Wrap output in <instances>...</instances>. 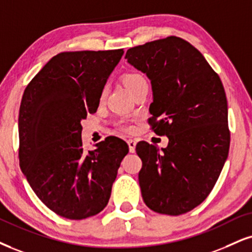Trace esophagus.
I'll return each instance as SVG.
<instances>
[{
    "label": "esophagus",
    "mask_w": 252,
    "mask_h": 252,
    "mask_svg": "<svg viewBox=\"0 0 252 252\" xmlns=\"http://www.w3.org/2000/svg\"><path fill=\"white\" fill-rule=\"evenodd\" d=\"M127 144H128L129 152H131V153H134V151H135V145H136V141H135V140H133V139H129V140H127Z\"/></svg>",
    "instance_id": "obj_1"
}]
</instances>
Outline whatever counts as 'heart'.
Segmentation results:
<instances>
[{"mask_svg": "<svg viewBox=\"0 0 252 252\" xmlns=\"http://www.w3.org/2000/svg\"><path fill=\"white\" fill-rule=\"evenodd\" d=\"M145 80H146L145 77L139 72H128V73H126L123 78V82H124V84H125L126 88L128 89L129 92H132L133 90H134L136 86L139 85V84L145 82ZM105 95H106V88L102 89V91H101V94H100L101 100L105 98ZM121 127H123L124 129H126V131L132 129V126L127 123H121Z\"/></svg>", "mask_w": 252, "mask_h": 252, "instance_id": "1", "label": "heart"}]
</instances>
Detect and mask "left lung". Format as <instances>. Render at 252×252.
I'll return each instance as SVG.
<instances>
[{
	"label": "left lung",
	"mask_w": 252,
	"mask_h": 252,
	"mask_svg": "<svg viewBox=\"0 0 252 252\" xmlns=\"http://www.w3.org/2000/svg\"><path fill=\"white\" fill-rule=\"evenodd\" d=\"M125 58L151 79L148 120L168 136L162 152L140 141L139 185L146 206L178 216L206 200L228 158L230 131L223 84L206 58L176 36L128 49Z\"/></svg>",
	"instance_id": "obj_1"
}]
</instances>
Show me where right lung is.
<instances>
[{"mask_svg":"<svg viewBox=\"0 0 252 252\" xmlns=\"http://www.w3.org/2000/svg\"><path fill=\"white\" fill-rule=\"evenodd\" d=\"M123 55V49L61 52L24 90L18 116L21 169L39 200L65 219H88L107 206L128 153L117 136L85 152L80 124L95 113Z\"/></svg>","mask_w":252,"mask_h":252,"instance_id":"1","label":"right lung"}]
</instances>
